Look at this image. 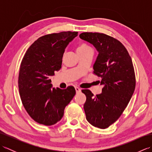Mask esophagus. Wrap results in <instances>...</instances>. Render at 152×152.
Segmentation results:
<instances>
[{
	"label": "esophagus",
	"mask_w": 152,
	"mask_h": 152,
	"mask_svg": "<svg viewBox=\"0 0 152 152\" xmlns=\"http://www.w3.org/2000/svg\"><path fill=\"white\" fill-rule=\"evenodd\" d=\"M75 89H76V93H79L81 91V89H80L79 88H78V87H75Z\"/></svg>",
	"instance_id": "esophagus-1"
}]
</instances>
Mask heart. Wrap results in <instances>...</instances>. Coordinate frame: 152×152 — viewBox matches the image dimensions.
<instances>
[{
    "instance_id": "1",
    "label": "heart",
    "mask_w": 152,
    "mask_h": 152,
    "mask_svg": "<svg viewBox=\"0 0 152 152\" xmlns=\"http://www.w3.org/2000/svg\"><path fill=\"white\" fill-rule=\"evenodd\" d=\"M88 50H91V48H90L88 45H87L86 44H82L80 45L78 48H77V52H79V51H84Z\"/></svg>"
}]
</instances>
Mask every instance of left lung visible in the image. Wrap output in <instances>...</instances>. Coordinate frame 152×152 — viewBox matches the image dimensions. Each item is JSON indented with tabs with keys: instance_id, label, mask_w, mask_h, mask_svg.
Wrapping results in <instances>:
<instances>
[{
	"instance_id": "1",
	"label": "left lung",
	"mask_w": 152,
	"mask_h": 152,
	"mask_svg": "<svg viewBox=\"0 0 152 152\" xmlns=\"http://www.w3.org/2000/svg\"><path fill=\"white\" fill-rule=\"evenodd\" d=\"M80 38L98 51L94 73L101 77L102 93L95 96L89 89L83 108L86 119L94 127L106 129L122 114L133 95L135 75L131 56L119 40L105 34L83 33Z\"/></svg>"
}]
</instances>
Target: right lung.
<instances>
[{
    "label": "right lung",
    "instance_id": "right-lung-1",
    "mask_svg": "<svg viewBox=\"0 0 152 152\" xmlns=\"http://www.w3.org/2000/svg\"><path fill=\"white\" fill-rule=\"evenodd\" d=\"M78 32H61L40 37L28 48L19 69L18 84L21 101L35 121L56 124L64 115L66 106L76 94L73 86L53 88L51 76L59 71L66 46Z\"/></svg>",
    "mask_w": 152,
    "mask_h": 152
}]
</instances>
